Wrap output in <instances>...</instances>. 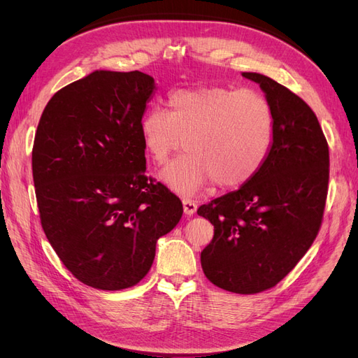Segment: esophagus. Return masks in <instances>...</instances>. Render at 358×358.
<instances>
[{
    "label": "esophagus",
    "instance_id": "1",
    "mask_svg": "<svg viewBox=\"0 0 358 358\" xmlns=\"http://www.w3.org/2000/svg\"><path fill=\"white\" fill-rule=\"evenodd\" d=\"M182 204H183V212H185V215L191 216L192 213H196V210H197V203L194 201V200L183 199V200H182Z\"/></svg>",
    "mask_w": 358,
    "mask_h": 358
}]
</instances>
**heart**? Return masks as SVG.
Listing matches in <instances>:
<instances>
[{"label":"heart","mask_w":358,"mask_h":358,"mask_svg":"<svg viewBox=\"0 0 358 358\" xmlns=\"http://www.w3.org/2000/svg\"><path fill=\"white\" fill-rule=\"evenodd\" d=\"M169 113L152 109L140 119V136L149 157L162 164L185 146L161 173L183 194L215 182L231 189L254 179L268 158L275 138V116L263 94L234 86H199L169 95Z\"/></svg>","instance_id":"b5f03b06"}]
</instances>
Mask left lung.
I'll use <instances>...</instances> for the list:
<instances>
[{
    "label": "left lung",
    "mask_w": 358,
    "mask_h": 358,
    "mask_svg": "<svg viewBox=\"0 0 358 358\" xmlns=\"http://www.w3.org/2000/svg\"><path fill=\"white\" fill-rule=\"evenodd\" d=\"M272 106L275 138L258 175L199 208L213 225L201 251L210 282L257 294L282 280L315 241L329 191V145L310 107L267 76L243 73Z\"/></svg>",
    "instance_id": "left-lung-1"
}]
</instances>
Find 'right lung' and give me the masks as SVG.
Instances as JSON below:
<instances>
[{"label": "right lung", "instance_id": "right-lung-1", "mask_svg": "<svg viewBox=\"0 0 358 358\" xmlns=\"http://www.w3.org/2000/svg\"><path fill=\"white\" fill-rule=\"evenodd\" d=\"M154 90L142 71L96 70L53 95L37 127L43 231L71 275L96 289L138 284L157 241L182 218L179 197L145 175L140 119Z\"/></svg>", "mask_w": 358, "mask_h": 358}]
</instances>
